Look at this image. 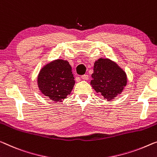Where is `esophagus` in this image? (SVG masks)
<instances>
[{"label": "esophagus", "mask_w": 157, "mask_h": 157, "mask_svg": "<svg viewBox=\"0 0 157 157\" xmlns=\"http://www.w3.org/2000/svg\"><path fill=\"white\" fill-rule=\"evenodd\" d=\"M81 78L83 79V80H88L89 76L88 75H87V74H84V75L81 76Z\"/></svg>", "instance_id": "esophagus-1"}]
</instances>
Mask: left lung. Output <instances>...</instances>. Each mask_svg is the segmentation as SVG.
I'll list each match as a JSON object with an SVG mask.
<instances>
[{"label":"left lung","instance_id":"8db88e82","mask_svg":"<svg viewBox=\"0 0 157 157\" xmlns=\"http://www.w3.org/2000/svg\"><path fill=\"white\" fill-rule=\"evenodd\" d=\"M90 85L95 92L107 101L121 93L127 85V75L124 69L108 58H101L94 63Z\"/></svg>","mask_w":157,"mask_h":157}]
</instances>
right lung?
Here are the masks:
<instances>
[{
	"label": "right lung",
	"mask_w": 157,
	"mask_h": 157,
	"mask_svg": "<svg viewBox=\"0 0 157 157\" xmlns=\"http://www.w3.org/2000/svg\"><path fill=\"white\" fill-rule=\"evenodd\" d=\"M38 89L54 102H61L71 93L75 81L67 60L57 59L43 67L37 77Z\"/></svg>",
	"instance_id": "add662e5"
}]
</instances>
